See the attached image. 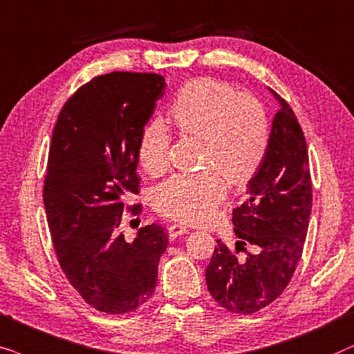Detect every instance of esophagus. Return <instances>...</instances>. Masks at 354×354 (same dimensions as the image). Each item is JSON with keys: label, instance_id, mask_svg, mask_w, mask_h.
I'll return each mask as SVG.
<instances>
[{"label": "esophagus", "instance_id": "obj_1", "mask_svg": "<svg viewBox=\"0 0 354 354\" xmlns=\"http://www.w3.org/2000/svg\"><path fill=\"white\" fill-rule=\"evenodd\" d=\"M187 232H189V230L186 228V226H183V225H169L168 226V236H169V239H176L178 236H181V234H186Z\"/></svg>", "mask_w": 354, "mask_h": 354}]
</instances>
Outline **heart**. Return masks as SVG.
<instances>
[{"instance_id": "heart-1", "label": "heart", "mask_w": 354, "mask_h": 354, "mask_svg": "<svg viewBox=\"0 0 354 354\" xmlns=\"http://www.w3.org/2000/svg\"><path fill=\"white\" fill-rule=\"evenodd\" d=\"M173 121L186 134L204 138L201 173H178L163 181L153 194L160 214L174 220L202 223L212 218L226 196L225 176L232 185L251 181L266 158L268 121L261 103L239 95L230 84L196 79L174 98ZM171 136L162 121H150L140 134L138 155L145 171L160 174L169 165Z\"/></svg>"}]
</instances>
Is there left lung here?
Listing matches in <instances>:
<instances>
[{"mask_svg": "<svg viewBox=\"0 0 354 354\" xmlns=\"http://www.w3.org/2000/svg\"><path fill=\"white\" fill-rule=\"evenodd\" d=\"M280 110L272 120L266 158L248 183V201L233 210L236 251L216 239L205 270L212 298L238 314L257 313L283 293L303 254L308 234L313 187L308 145L293 110L268 88Z\"/></svg>", "mask_w": 354, "mask_h": 354, "instance_id": "8db88e82", "label": "left lung"}]
</instances>
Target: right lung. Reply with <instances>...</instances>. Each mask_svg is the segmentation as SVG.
Here are the masks:
<instances>
[{
	"label": "right lung",
	"mask_w": 354,
	"mask_h": 354,
	"mask_svg": "<svg viewBox=\"0 0 354 354\" xmlns=\"http://www.w3.org/2000/svg\"><path fill=\"white\" fill-rule=\"evenodd\" d=\"M165 87L158 74L93 77L66 102L51 138L44 187L51 241L69 283L106 314L131 313L152 296L168 246L155 223L134 241L120 233L126 204L139 192L140 134Z\"/></svg>",
	"instance_id": "add662e5"
}]
</instances>
